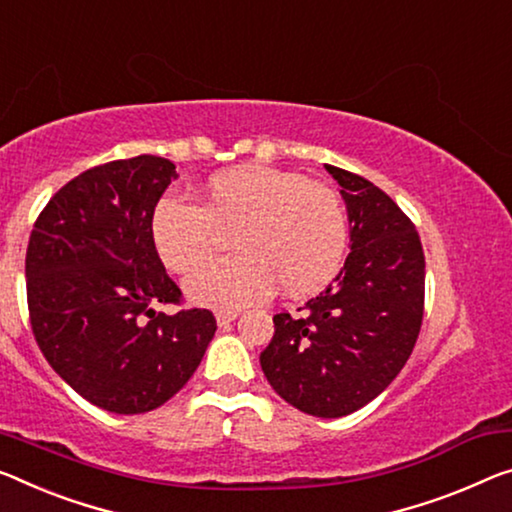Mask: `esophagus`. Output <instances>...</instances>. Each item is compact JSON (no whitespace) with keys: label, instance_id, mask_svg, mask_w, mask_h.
I'll return each mask as SVG.
<instances>
[{"label":"esophagus","instance_id":"34e87169","mask_svg":"<svg viewBox=\"0 0 512 512\" xmlns=\"http://www.w3.org/2000/svg\"><path fill=\"white\" fill-rule=\"evenodd\" d=\"M238 316H240L238 309H219V311H215L217 325H229V322H233Z\"/></svg>","mask_w":512,"mask_h":512}]
</instances>
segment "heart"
<instances>
[{"instance_id":"heart-1","label":"heart","mask_w":512,"mask_h":512,"mask_svg":"<svg viewBox=\"0 0 512 512\" xmlns=\"http://www.w3.org/2000/svg\"><path fill=\"white\" fill-rule=\"evenodd\" d=\"M222 231L235 254L203 265L187 279L199 304L261 302L274 288L302 297L334 279L348 249V210L332 185L295 171L240 164L203 185L201 206L164 196L151 217V238L162 265L190 274L217 249Z\"/></svg>"}]
</instances>
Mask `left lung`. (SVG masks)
<instances>
[{
    "label": "left lung",
    "instance_id": "left-lung-1",
    "mask_svg": "<svg viewBox=\"0 0 512 512\" xmlns=\"http://www.w3.org/2000/svg\"><path fill=\"white\" fill-rule=\"evenodd\" d=\"M325 169L348 203L350 254L334 283L295 316L272 318L261 368L286 403L338 419L380 396L410 359L423 320L426 258L412 219L387 192L352 171Z\"/></svg>",
    "mask_w": 512,
    "mask_h": 512
}]
</instances>
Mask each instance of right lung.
Listing matches in <instances>:
<instances>
[{"label":"right lung","instance_id":"right-lung-1","mask_svg":"<svg viewBox=\"0 0 512 512\" xmlns=\"http://www.w3.org/2000/svg\"><path fill=\"white\" fill-rule=\"evenodd\" d=\"M176 164L137 155L86 169L47 201L25 258L31 332L54 371L114 414H141L185 387L212 341L208 309L155 311L183 293L151 217Z\"/></svg>","mask_w":512,"mask_h":512}]
</instances>
